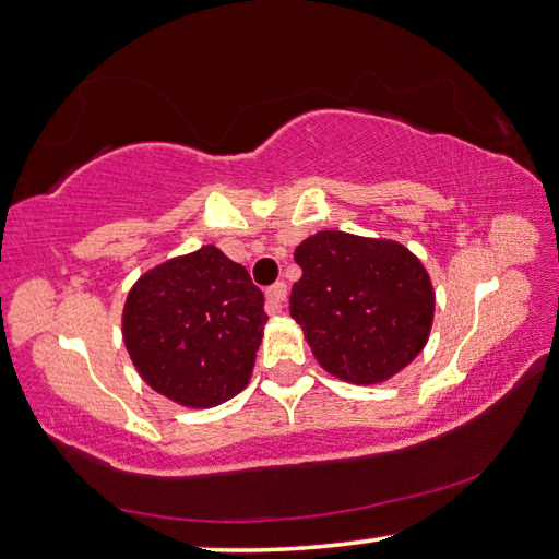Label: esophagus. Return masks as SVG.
Returning <instances> with one entry per match:
<instances>
[{
    "label": "esophagus",
    "instance_id": "1",
    "mask_svg": "<svg viewBox=\"0 0 559 559\" xmlns=\"http://www.w3.org/2000/svg\"><path fill=\"white\" fill-rule=\"evenodd\" d=\"M285 299H287L285 282H277V285H272L267 289V301H264V309H267V314L270 317L282 314V309H285Z\"/></svg>",
    "mask_w": 559,
    "mask_h": 559
}]
</instances>
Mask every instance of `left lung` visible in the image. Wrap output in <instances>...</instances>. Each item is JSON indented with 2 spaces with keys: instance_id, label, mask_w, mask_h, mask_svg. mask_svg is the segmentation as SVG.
I'll use <instances>...</instances> for the list:
<instances>
[{
  "instance_id": "obj_1",
  "label": "left lung",
  "mask_w": 559,
  "mask_h": 559,
  "mask_svg": "<svg viewBox=\"0 0 559 559\" xmlns=\"http://www.w3.org/2000/svg\"><path fill=\"white\" fill-rule=\"evenodd\" d=\"M289 314L319 366L354 385L385 383L423 354L435 324L429 272L403 242L319 230L295 250Z\"/></svg>"
}]
</instances>
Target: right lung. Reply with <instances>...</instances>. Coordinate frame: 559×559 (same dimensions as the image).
I'll list each match as a JSON object with an SVG mask.
<instances>
[{"mask_svg": "<svg viewBox=\"0 0 559 559\" xmlns=\"http://www.w3.org/2000/svg\"><path fill=\"white\" fill-rule=\"evenodd\" d=\"M264 324L262 292L215 245L154 264L122 307V341L136 373L154 393L191 409L245 390Z\"/></svg>", "mask_w": 559, "mask_h": 559, "instance_id": "right-lung-1", "label": "right lung"}]
</instances>
